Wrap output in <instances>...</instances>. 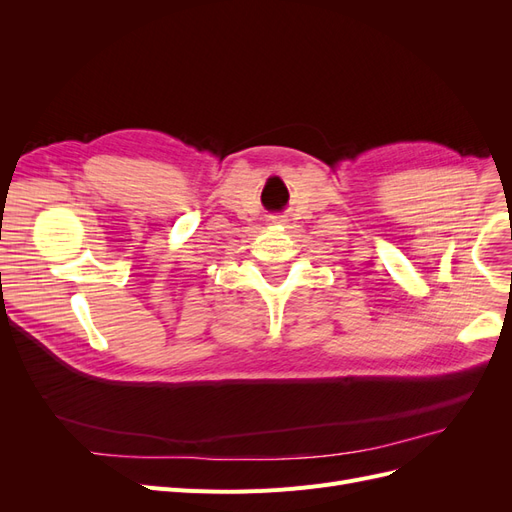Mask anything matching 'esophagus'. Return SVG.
<instances>
[{"mask_svg":"<svg viewBox=\"0 0 512 512\" xmlns=\"http://www.w3.org/2000/svg\"><path fill=\"white\" fill-rule=\"evenodd\" d=\"M275 222H286L284 218H282V215H280V218H275Z\"/></svg>","mask_w":512,"mask_h":512,"instance_id":"1","label":"esophagus"}]
</instances>
